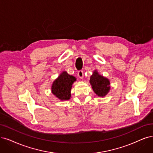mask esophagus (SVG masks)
<instances>
[{"mask_svg":"<svg viewBox=\"0 0 153 153\" xmlns=\"http://www.w3.org/2000/svg\"><path fill=\"white\" fill-rule=\"evenodd\" d=\"M77 75L79 76V77L80 79H83L84 77V73H83V71H79L78 72H77Z\"/></svg>","mask_w":153,"mask_h":153,"instance_id":"34e87169","label":"esophagus"}]
</instances>
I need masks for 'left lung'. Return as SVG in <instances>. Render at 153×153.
Masks as SVG:
<instances>
[{"label": "left lung", "instance_id": "8db88e82", "mask_svg": "<svg viewBox=\"0 0 153 153\" xmlns=\"http://www.w3.org/2000/svg\"><path fill=\"white\" fill-rule=\"evenodd\" d=\"M90 84L94 93L98 97H103L110 90V81L102 76H100L97 71H95L90 77Z\"/></svg>", "mask_w": 153, "mask_h": 153}]
</instances>
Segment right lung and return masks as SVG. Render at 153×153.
Listing matches in <instances>:
<instances>
[{"label":"right lung","mask_w":153,"mask_h":153,"mask_svg":"<svg viewBox=\"0 0 153 153\" xmlns=\"http://www.w3.org/2000/svg\"><path fill=\"white\" fill-rule=\"evenodd\" d=\"M76 80V78L74 76L68 74L66 72H63L53 82L52 93L61 100H69L72 84Z\"/></svg>","instance_id":"1"}]
</instances>
